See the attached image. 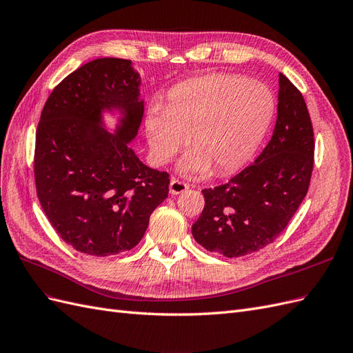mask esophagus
Here are the masks:
<instances>
[{
	"label": "esophagus",
	"mask_w": 353,
	"mask_h": 353,
	"mask_svg": "<svg viewBox=\"0 0 353 353\" xmlns=\"http://www.w3.org/2000/svg\"><path fill=\"white\" fill-rule=\"evenodd\" d=\"M188 189H189L188 183L182 182V180H179V179H171V182H170V194L171 195L183 194Z\"/></svg>",
	"instance_id": "1"
}]
</instances>
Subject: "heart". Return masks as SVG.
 I'll return each mask as SVG.
<instances>
[{"mask_svg":"<svg viewBox=\"0 0 353 353\" xmlns=\"http://www.w3.org/2000/svg\"><path fill=\"white\" fill-rule=\"evenodd\" d=\"M275 114L270 88L241 75L216 74L176 85L167 106H148L145 127L150 152L165 164L189 143L180 168L186 174H229L254 154Z\"/></svg>","mask_w":353,"mask_h":353,"instance_id":"b5f03b06","label":"heart"}]
</instances>
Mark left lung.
<instances>
[{"instance_id": "1", "label": "left lung", "mask_w": 353, "mask_h": 353, "mask_svg": "<svg viewBox=\"0 0 353 353\" xmlns=\"http://www.w3.org/2000/svg\"><path fill=\"white\" fill-rule=\"evenodd\" d=\"M314 154L305 99L279 74L274 134L253 164L225 185L203 189L205 205L192 226L196 243L226 257L247 256L274 243L307 194Z\"/></svg>"}]
</instances>
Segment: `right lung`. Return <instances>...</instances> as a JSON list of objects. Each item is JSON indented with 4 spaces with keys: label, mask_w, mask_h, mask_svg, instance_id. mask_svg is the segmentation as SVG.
I'll use <instances>...</instances> for the list:
<instances>
[{
    "label": "right lung",
    "mask_w": 353,
    "mask_h": 353,
    "mask_svg": "<svg viewBox=\"0 0 353 353\" xmlns=\"http://www.w3.org/2000/svg\"><path fill=\"white\" fill-rule=\"evenodd\" d=\"M140 78L125 59L103 57L60 81L35 134L37 196L53 229L79 253L108 257L136 247L168 196L165 171L146 167L130 142L142 123ZM125 114L115 134L98 124L103 108Z\"/></svg>",
    "instance_id": "add662e5"
}]
</instances>
